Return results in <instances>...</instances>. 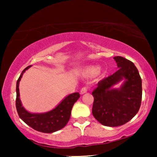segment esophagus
<instances>
[{
    "instance_id": "34e87169",
    "label": "esophagus",
    "mask_w": 157,
    "mask_h": 157,
    "mask_svg": "<svg viewBox=\"0 0 157 157\" xmlns=\"http://www.w3.org/2000/svg\"><path fill=\"white\" fill-rule=\"evenodd\" d=\"M87 91H88V89H87L86 87H83L82 89H81V91H80V94H83L86 93Z\"/></svg>"
}]
</instances>
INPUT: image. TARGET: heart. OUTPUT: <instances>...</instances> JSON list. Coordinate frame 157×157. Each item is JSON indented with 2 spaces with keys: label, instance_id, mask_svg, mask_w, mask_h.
Instances as JSON below:
<instances>
[{
  "label": "heart",
  "instance_id": "1",
  "mask_svg": "<svg viewBox=\"0 0 157 157\" xmlns=\"http://www.w3.org/2000/svg\"><path fill=\"white\" fill-rule=\"evenodd\" d=\"M100 70L99 68L96 67V66H89V67L85 68L83 70V74L86 76H94L96 74H99Z\"/></svg>",
  "mask_w": 157,
  "mask_h": 157
}]
</instances>
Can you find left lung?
I'll list each match as a JSON object with an SVG mask.
<instances>
[{
	"instance_id": "left-lung-1",
	"label": "left lung",
	"mask_w": 157,
	"mask_h": 157,
	"mask_svg": "<svg viewBox=\"0 0 157 157\" xmlns=\"http://www.w3.org/2000/svg\"><path fill=\"white\" fill-rule=\"evenodd\" d=\"M113 59L119 70L100 81L92 92L94 118L102 125L111 127L129 121L138 113L142 96V81L134 64L122 56ZM121 80V87H113Z\"/></svg>"
}]
</instances>
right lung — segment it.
Returning <instances> with one entry per match:
<instances>
[{"label": "right lung", "instance_id": "add662e5", "mask_svg": "<svg viewBox=\"0 0 157 157\" xmlns=\"http://www.w3.org/2000/svg\"><path fill=\"white\" fill-rule=\"evenodd\" d=\"M28 66L23 71L16 83V106L19 117L33 129L43 133H53L63 128L69 121L74 103L80 97L78 92L66 96L54 109L45 113H31L22 106L19 93V83L23 74L31 68Z\"/></svg>", "mask_w": 157, "mask_h": 157}]
</instances>
